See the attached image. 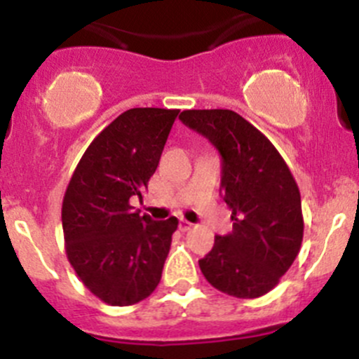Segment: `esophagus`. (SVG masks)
Returning a JSON list of instances; mask_svg holds the SVG:
<instances>
[{
    "instance_id": "esophagus-1",
    "label": "esophagus",
    "mask_w": 359,
    "mask_h": 359,
    "mask_svg": "<svg viewBox=\"0 0 359 359\" xmlns=\"http://www.w3.org/2000/svg\"><path fill=\"white\" fill-rule=\"evenodd\" d=\"M191 226H194V223L187 222V219H180V229L183 230V232H187V230H190Z\"/></svg>"
}]
</instances>
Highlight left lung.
<instances>
[{"label":"left lung","instance_id":"left-lung-1","mask_svg":"<svg viewBox=\"0 0 359 359\" xmlns=\"http://www.w3.org/2000/svg\"><path fill=\"white\" fill-rule=\"evenodd\" d=\"M180 120L222 157L223 201L232 232L198 260L204 278L237 299L271 292L295 262L304 237L300 191L274 144L232 109H187Z\"/></svg>","mask_w":359,"mask_h":359}]
</instances>
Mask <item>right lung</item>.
Instances as JSON below:
<instances>
[{
	"label": "right lung",
	"instance_id": "1",
	"mask_svg": "<svg viewBox=\"0 0 359 359\" xmlns=\"http://www.w3.org/2000/svg\"><path fill=\"white\" fill-rule=\"evenodd\" d=\"M180 109L133 108L85 150L62 201L66 255L80 281L109 305H133L162 278L178 219L154 222L143 197Z\"/></svg>",
	"mask_w": 359,
	"mask_h": 359
}]
</instances>
